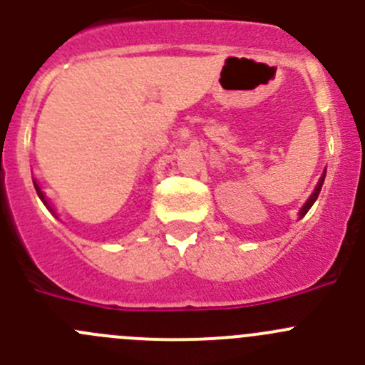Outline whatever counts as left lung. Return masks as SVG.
<instances>
[{
  "instance_id": "1",
  "label": "left lung",
  "mask_w": 365,
  "mask_h": 365,
  "mask_svg": "<svg viewBox=\"0 0 365 365\" xmlns=\"http://www.w3.org/2000/svg\"><path fill=\"white\" fill-rule=\"evenodd\" d=\"M322 182H324V175L321 177V180H319V185H317V188H315V192L312 193V197L307 200V204H304V206H303V210H301V213H299L301 217H304V215L308 213V210H310V207H312V204H314L315 200H317L319 192H321V188H322Z\"/></svg>"
}]
</instances>
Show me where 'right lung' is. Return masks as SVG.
Returning a JSON list of instances; mask_svg holds the SVG:
<instances>
[{"label": "right lung", "mask_w": 365, "mask_h": 365, "mask_svg": "<svg viewBox=\"0 0 365 365\" xmlns=\"http://www.w3.org/2000/svg\"><path fill=\"white\" fill-rule=\"evenodd\" d=\"M34 186H36V190H37V195L41 197V200H44V195H43V192H41V190H39V186H37L36 182H34ZM44 202H46V200H44Z\"/></svg>", "instance_id": "add662e5"}]
</instances>
